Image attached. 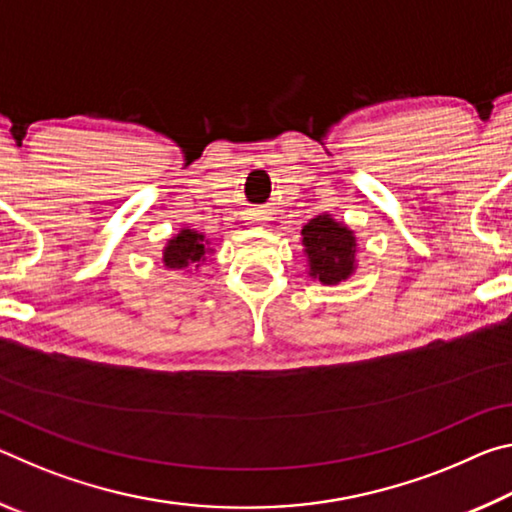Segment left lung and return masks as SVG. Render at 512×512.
<instances>
[{
  "label": "left lung",
  "mask_w": 512,
  "mask_h": 512,
  "mask_svg": "<svg viewBox=\"0 0 512 512\" xmlns=\"http://www.w3.org/2000/svg\"><path fill=\"white\" fill-rule=\"evenodd\" d=\"M302 246L309 259V275L323 284H339L354 271L357 239L343 223L320 214L302 228Z\"/></svg>",
  "instance_id": "obj_1"
}]
</instances>
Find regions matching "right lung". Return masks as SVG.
I'll return each instance as SVG.
<instances>
[{"label":"right lung","mask_w":512,"mask_h":512,"mask_svg":"<svg viewBox=\"0 0 512 512\" xmlns=\"http://www.w3.org/2000/svg\"><path fill=\"white\" fill-rule=\"evenodd\" d=\"M207 241L205 235L201 232H194V230H180L178 237L169 239L167 248H164V255H162V262L167 268H187L192 264H201L205 259L207 253Z\"/></svg>","instance_id":"obj_1"}]
</instances>
